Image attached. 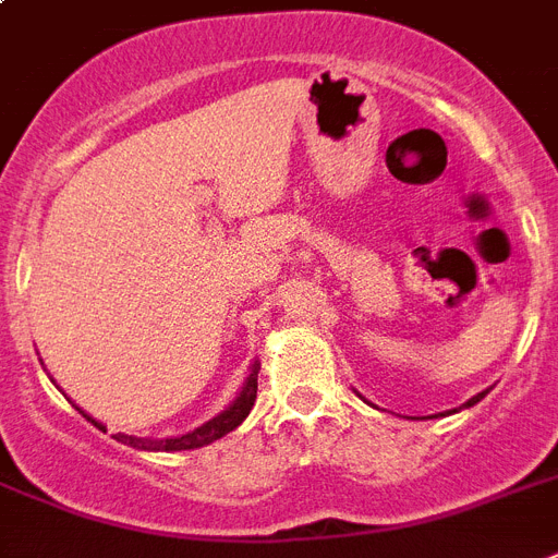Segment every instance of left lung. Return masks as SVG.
Wrapping results in <instances>:
<instances>
[{"mask_svg": "<svg viewBox=\"0 0 558 558\" xmlns=\"http://www.w3.org/2000/svg\"><path fill=\"white\" fill-rule=\"evenodd\" d=\"M485 396H487V390H482V393H476V396H473V399H468V402H464V404H462V408H471V404L482 402V399H485Z\"/></svg>", "mask_w": 558, "mask_h": 558, "instance_id": "left-lung-1", "label": "left lung"}]
</instances>
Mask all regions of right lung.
Here are the masks:
<instances>
[{
  "label": "right lung",
  "mask_w": 558,
  "mask_h": 558,
  "mask_svg": "<svg viewBox=\"0 0 558 558\" xmlns=\"http://www.w3.org/2000/svg\"><path fill=\"white\" fill-rule=\"evenodd\" d=\"M256 373H259V367L253 365L251 376L245 379V388H242V393L233 399V404H230L228 411H222L219 416H214L202 427L191 430V434L173 436V439H140V436L117 434V441H122V445H131V448H136V450H165V453H170V450H193V448H202V445H210V441H216V439H222L225 434L236 430V427L247 418V413H251L253 402H256ZM80 413L87 418V422H94L96 427H102L99 422H96V418L87 416L85 411H80Z\"/></svg>",
  "instance_id": "add662e5"
}]
</instances>
